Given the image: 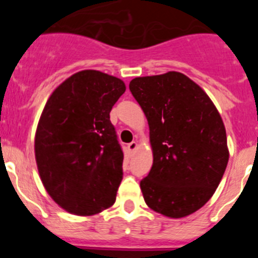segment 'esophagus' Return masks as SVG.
Wrapping results in <instances>:
<instances>
[{
    "label": "esophagus",
    "instance_id": "1",
    "mask_svg": "<svg viewBox=\"0 0 258 258\" xmlns=\"http://www.w3.org/2000/svg\"><path fill=\"white\" fill-rule=\"evenodd\" d=\"M137 147H139V145H137V142H131V144L127 145V150H128V152H135V151L137 150Z\"/></svg>",
    "mask_w": 258,
    "mask_h": 258
}]
</instances>
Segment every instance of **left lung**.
<instances>
[{"label":"left lung","mask_w":258,"mask_h":258,"mask_svg":"<svg viewBox=\"0 0 258 258\" xmlns=\"http://www.w3.org/2000/svg\"><path fill=\"white\" fill-rule=\"evenodd\" d=\"M130 91L150 126L153 165L140 182L145 202L167 217H186L212 197L227 167L222 118L206 92L179 72L136 77Z\"/></svg>","instance_id":"1"}]
</instances>
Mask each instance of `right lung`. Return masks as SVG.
Returning <instances> with one entry per match:
<instances>
[{
    "label": "right lung",
    "mask_w": 258,
    "mask_h": 258,
    "mask_svg": "<svg viewBox=\"0 0 258 258\" xmlns=\"http://www.w3.org/2000/svg\"><path fill=\"white\" fill-rule=\"evenodd\" d=\"M123 81L77 72L49 96L38 122L35 156L46 191L67 212L91 216L116 201L123 152L110 121Z\"/></svg>",
    "instance_id": "right-lung-1"
}]
</instances>
